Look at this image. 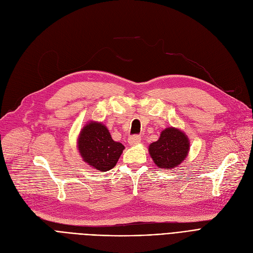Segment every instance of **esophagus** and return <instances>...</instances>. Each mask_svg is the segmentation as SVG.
<instances>
[{
    "label": "esophagus",
    "instance_id": "esophagus-1",
    "mask_svg": "<svg viewBox=\"0 0 253 253\" xmlns=\"http://www.w3.org/2000/svg\"><path fill=\"white\" fill-rule=\"evenodd\" d=\"M141 136L139 135H132V136H130L129 138H128V143H129V145H131V146H133V145H137V144H139L141 143Z\"/></svg>",
    "mask_w": 253,
    "mask_h": 253
}]
</instances>
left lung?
Here are the masks:
<instances>
[{"label": "left lung", "mask_w": 253, "mask_h": 253, "mask_svg": "<svg viewBox=\"0 0 253 253\" xmlns=\"http://www.w3.org/2000/svg\"><path fill=\"white\" fill-rule=\"evenodd\" d=\"M148 150L158 169L171 170L178 167L188 156L190 139L182 130L168 127L161 132L156 142L149 145Z\"/></svg>", "instance_id": "8db88e82"}]
</instances>
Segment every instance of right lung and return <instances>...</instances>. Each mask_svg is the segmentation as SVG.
I'll use <instances>...</instances> for the list:
<instances>
[{"mask_svg":"<svg viewBox=\"0 0 253 253\" xmlns=\"http://www.w3.org/2000/svg\"><path fill=\"white\" fill-rule=\"evenodd\" d=\"M77 148L83 162L96 170L105 172L114 168L125 147L111 138L107 127L89 121L79 133Z\"/></svg>","mask_w":253,"mask_h":253,"instance_id":"obj_1","label":"right lung"}]
</instances>
